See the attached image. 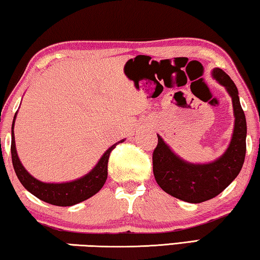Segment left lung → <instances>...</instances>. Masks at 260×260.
<instances>
[{"instance_id":"1","label":"left lung","mask_w":260,"mask_h":260,"mask_svg":"<svg viewBox=\"0 0 260 260\" xmlns=\"http://www.w3.org/2000/svg\"><path fill=\"white\" fill-rule=\"evenodd\" d=\"M211 75L233 100L235 125L224 153L208 164L188 162L175 154L157 135L158 145L152 155L153 174L159 187L172 197L189 203L207 201L222 193L236 179L245 159L246 119L237 87L221 69H214Z\"/></svg>"}]
</instances>
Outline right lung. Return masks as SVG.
<instances>
[{"label":"right lung","instance_id":"add662e5","mask_svg":"<svg viewBox=\"0 0 260 260\" xmlns=\"http://www.w3.org/2000/svg\"><path fill=\"white\" fill-rule=\"evenodd\" d=\"M16 115H17V113L15 114L13 125H11V158H13V165L16 175H17L18 180L24 186V188L29 190L31 194H34L36 198L42 200V201L60 207H70L85 201V200L91 198L102 188L108 177V159H109L110 152L115 149L117 143L111 145L103 153L96 165L94 166V169L89 173L77 179V180L60 183L43 182L34 178L25 170V167L22 165L18 158L14 135ZM119 142H124V139Z\"/></svg>","mask_w":260,"mask_h":260}]
</instances>
